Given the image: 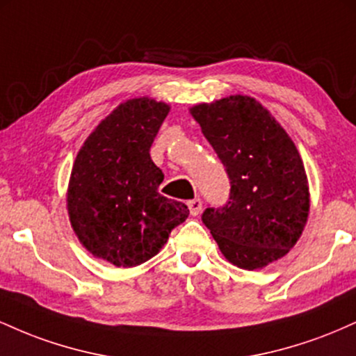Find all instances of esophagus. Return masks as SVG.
<instances>
[{"mask_svg":"<svg viewBox=\"0 0 356 356\" xmlns=\"http://www.w3.org/2000/svg\"><path fill=\"white\" fill-rule=\"evenodd\" d=\"M187 207H189L191 216H199L202 211V201L201 199H192V201L187 202Z\"/></svg>","mask_w":356,"mask_h":356,"instance_id":"esophagus-1","label":"esophagus"}]
</instances>
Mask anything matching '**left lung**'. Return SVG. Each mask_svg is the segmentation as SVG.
<instances>
[{"label": "left lung", "mask_w": 356, "mask_h": 356, "mask_svg": "<svg viewBox=\"0 0 356 356\" xmlns=\"http://www.w3.org/2000/svg\"><path fill=\"white\" fill-rule=\"evenodd\" d=\"M231 181L229 202L204 211L202 222L229 263L261 269L303 234L309 186L295 142L266 107L229 95L189 108Z\"/></svg>", "instance_id": "left-lung-1"}]
</instances>
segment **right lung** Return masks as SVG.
<instances>
[{
	"instance_id": "1",
	"label": "right lung",
	"mask_w": 356,
	"mask_h": 356,
	"mask_svg": "<svg viewBox=\"0 0 356 356\" xmlns=\"http://www.w3.org/2000/svg\"><path fill=\"white\" fill-rule=\"evenodd\" d=\"M170 105L150 97L122 102L80 147L67 191V211L90 254L134 268L161 251L184 222V202L159 194L164 174L150 159Z\"/></svg>"
}]
</instances>
